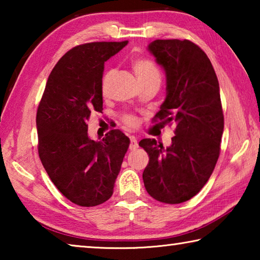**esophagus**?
I'll list each match as a JSON object with an SVG mask.
<instances>
[{"instance_id":"esophagus-1","label":"esophagus","mask_w":260,"mask_h":260,"mask_svg":"<svg viewBox=\"0 0 260 260\" xmlns=\"http://www.w3.org/2000/svg\"><path fill=\"white\" fill-rule=\"evenodd\" d=\"M129 140H131V143H129V149L131 150H135V149L139 148V143H138V140H136L135 136L131 135L129 136Z\"/></svg>"}]
</instances>
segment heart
I'll use <instances>...</instances> for the list:
<instances>
[{
    "instance_id": "1",
    "label": "heart",
    "mask_w": 260,
    "mask_h": 260,
    "mask_svg": "<svg viewBox=\"0 0 260 260\" xmlns=\"http://www.w3.org/2000/svg\"><path fill=\"white\" fill-rule=\"evenodd\" d=\"M132 68H133V71L135 73L136 78H138L139 82H160V72L158 68L155 65L153 61L150 59L144 58V57H140V58H135L132 61ZM113 71L110 70L103 76L102 79V91L103 94L107 93L108 86L110 78H111ZM122 124H124L127 128H134V127L138 126V117L134 116V114L131 113H125L124 116L121 117Z\"/></svg>"
}]
</instances>
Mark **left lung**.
<instances>
[{
    "label": "left lung",
    "instance_id": "left-lung-1",
    "mask_svg": "<svg viewBox=\"0 0 260 260\" xmlns=\"http://www.w3.org/2000/svg\"><path fill=\"white\" fill-rule=\"evenodd\" d=\"M149 50L166 72V99L153 122L175 125L169 148L155 139L139 146L147 151L146 190L166 204L183 203L200 192L220 155L223 112L218 78L209 57L189 40H156Z\"/></svg>",
    "mask_w": 260,
    "mask_h": 260
}]
</instances>
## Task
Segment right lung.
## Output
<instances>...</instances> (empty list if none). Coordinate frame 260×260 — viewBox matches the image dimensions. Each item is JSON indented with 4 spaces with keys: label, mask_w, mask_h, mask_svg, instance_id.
I'll use <instances>...</instances> for the list:
<instances>
[{
    "label": "right lung",
    "mask_w": 260,
    "mask_h": 260,
    "mask_svg": "<svg viewBox=\"0 0 260 260\" xmlns=\"http://www.w3.org/2000/svg\"><path fill=\"white\" fill-rule=\"evenodd\" d=\"M128 41L90 42L72 48L52 69L37 111L38 151L56 188L79 206L112 196L129 139L111 129L88 138L87 120L102 112L104 63Z\"/></svg>",
    "instance_id": "right-lung-1"
}]
</instances>
